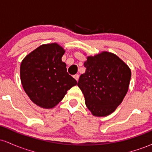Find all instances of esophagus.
<instances>
[{
  "label": "esophagus",
  "instance_id": "obj_1",
  "mask_svg": "<svg viewBox=\"0 0 152 152\" xmlns=\"http://www.w3.org/2000/svg\"><path fill=\"white\" fill-rule=\"evenodd\" d=\"M74 78L76 80V81H78V78H79V76H78V74H76V75H74Z\"/></svg>",
  "mask_w": 152,
  "mask_h": 152
}]
</instances>
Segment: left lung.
<instances>
[{
	"instance_id": "8db88e82",
	"label": "left lung",
	"mask_w": 152,
	"mask_h": 152,
	"mask_svg": "<svg viewBox=\"0 0 152 152\" xmlns=\"http://www.w3.org/2000/svg\"><path fill=\"white\" fill-rule=\"evenodd\" d=\"M86 68L77 83L85 104L95 116L111 114L128 91L132 72L126 63L108 51L87 56Z\"/></svg>"
}]
</instances>
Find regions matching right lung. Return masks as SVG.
<instances>
[{
	"mask_svg": "<svg viewBox=\"0 0 152 152\" xmlns=\"http://www.w3.org/2000/svg\"><path fill=\"white\" fill-rule=\"evenodd\" d=\"M64 48L56 43L43 44L23 59L20 68L23 88L35 104L55 107L77 82L67 73L61 58Z\"/></svg>",
	"mask_w": 152,
	"mask_h": 152,
	"instance_id": "obj_1",
	"label": "right lung"
}]
</instances>
